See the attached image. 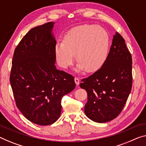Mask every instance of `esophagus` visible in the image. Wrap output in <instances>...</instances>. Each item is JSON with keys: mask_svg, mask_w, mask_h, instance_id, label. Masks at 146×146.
<instances>
[{"mask_svg": "<svg viewBox=\"0 0 146 146\" xmlns=\"http://www.w3.org/2000/svg\"><path fill=\"white\" fill-rule=\"evenodd\" d=\"M74 82H75V83H76V86H78V85H79V84H80V80H79V78H77V77H75V78H74Z\"/></svg>", "mask_w": 146, "mask_h": 146, "instance_id": "obj_1", "label": "esophagus"}]
</instances>
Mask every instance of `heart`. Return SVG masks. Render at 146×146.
I'll return each mask as SVG.
<instances>
[{"mask_svg": "<svg viewBox=\"0 0 146 146\" xmlns=\"http://www.w3.org/2000/svg\"><path fill=\"white\" fill-rule=\"evenodd\" d=\"M109 39L106 31L100 26H81L69 32L63 42L58 41L55 46L57 62L62 68H67L74 61V54L78 62V72L85 69L91 72L101 66L106 60Z\"/></svg>", "mask_w": 146, "mask_h": 146, "instance_id": "1", "label": "heart"}]
</instances>
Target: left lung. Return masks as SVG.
Wrapping results in <instances>:
<instances>
[{"mask_svg": "<svg viewBox=\"0 0 146 146\" xmlns=\"http://www.w3.org/2000/svg\"><path fill=\"white\" fill-rule=\"evenodd\" d=\"M132 83L131 54L124 38L117 32L101 68L83 78L80 84L87 93L84 107L87 117L97 123L117 117L131 93Z\"/></svg>", "mask_w": 146, "mask_h": 146, "instance_id": "obj_1", "label": "left lung"}]
</instances>
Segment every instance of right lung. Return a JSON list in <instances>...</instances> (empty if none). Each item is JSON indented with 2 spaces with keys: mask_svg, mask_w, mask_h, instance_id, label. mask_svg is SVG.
Returning <instances> with one entry per match:
<instances>
[{
  "mask_svg": "<svg viewBox=\"0 0 146 146\" xmlns=\"http://www.w3.org/2000/svg\"><path fill=\"white\" fill-rule=\"evenodd\" d=\"M54 22L31 29L15 48L10 74L17 107L30 121L53 124L62 96L76 87L74 78L55 67Z\"/></svg>",
  "mask_w": 146,
  "mask_h": 146,
  "instance_id": "1",
  "label": "right lung"
}]
</instances>
